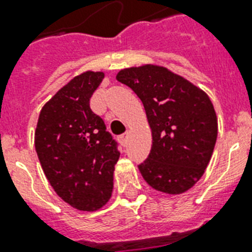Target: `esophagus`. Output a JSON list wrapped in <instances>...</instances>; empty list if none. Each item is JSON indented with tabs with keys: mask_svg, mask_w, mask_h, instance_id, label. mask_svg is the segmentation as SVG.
<instances>
[{
	"mask_svg": "<svg viewBox=\"0 0 252 252\" xmlns=\"http://www.w3.org/2000/svg\"><path fill=\"white\" fill-rule=\"evenodd\" d=\"M119 140H120V142H122L123 145H126V140H128V133H124L122 134V136H119Z\"/></svg>",
	"mask_w": 252,
	"mask_h": 252,
	"instance_id": "1",
	"label": "esophagus"
}]
</instances>
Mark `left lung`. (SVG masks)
I'll return each instance as SVG.
<instances>
[{
	"label": "left lung",
	"mask_w": 252,
	"mask_h": 252,
	"mask_svg": "<svg viewBox=\"0 0 252 252\" xmlns=\"http://www.w3.org/2000/svg\"><path fill=\"white\" fill-rule=\"evenodd\" d=\"M116 80L141 99L152 130L149 157L138 166L156 191L182 195L205 172L219 124L213 103L200 87L156 64L122 69Z\"/></svg>",
	"instance_id": "left-lung-1"
}]
</instances>
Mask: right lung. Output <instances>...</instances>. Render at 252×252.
Instances as JSON below:
<instances>
[{
	"instance_id": "right-lung-1",
	"label": "right lung",
	"mask_w": 252,
	"mask_h": 252,
	"mask_svg": "<svg viewBox=\"0 0 252 252\" xmlns=\"http://www.w3.org/2000/svg\"><path fill=\"white\" fill-rule=\"evenodd\" d=\"M104 72L86 70L61 87L41 108L35 149L47 179L70 207L94 212L114 189L120 153L106 126L90 108Z\"/></svg>"
}]
</instances>
